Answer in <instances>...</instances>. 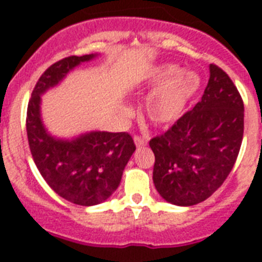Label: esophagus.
I'll return each instance as SVG.
<instances>
[{
	"mask_svg": "<svg viewBox=\"0 0 262 262\" xmlns=\"http://www.w3.org/2000/svg\"><path fill=\"white\" fill-rule=\"evenodd\" d=\"M134 143H135V145L138 148L145 147V145L148 144V139L142 138V136H135V138H134Z\"/></svg>",
	"mask_w": 262,
	"mask_h": 262,
	"instance_id": "34e87169",
	"label": "esophagus"
}]
</instances>
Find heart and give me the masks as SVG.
<instances>
[{
    "instance_id": "obj_1",
    "label": "heart",
    "mask_w": 262,
    "mask_h": 262,
    "mask_svg": "<svg viewBox=\"0 0 262 262\" xmlns=\"http://www.w3.org/2000/svg\"><path fill=\"white\" fill-rule=\"evenodd\" d=\"M200 84L194 72H180L174 64L154 67L145 80V88L152 89L145 98L148 118L159 126L174 123L182 117ZM126 111L129 113V108L126 107Z\"/></svg>"
}]
</instances>
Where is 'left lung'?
Instances as JSON below:
<instances>
[{"label": "left lung", "mask_w": 262, "mask_h": 262, "mask_svg": "<svg viewBox=\"0 0 262 262\" xmlns=\"http://www.w3.org/2000/svg\"><path fill=\"white\" fill-rule=\"evenodd\" d=\"M202 99L164 135L149 142L154 184L166 202L193 206L207 200L232 170L244 133V105L232 80L210 64Z\"/></svg>", "instance_id": "left-lung-1"}]
</instances>
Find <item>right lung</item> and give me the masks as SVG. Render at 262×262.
<instances>
[{"instance_id": "right-lung-1", "label": "right lung", "mask_w": 262, "mask_h": 262, "mask_svg": "<svg viewBox=\"0 0 262 262\" xmlns=\"http://www.w3.org/2000/svg\"><path fill=\"white\" fill-rule=\"evenodd\" d=\"M98 56L99 53L69 56L52 64L36 82L27 107V138L36 168L55 193L80 206L99 205L113 195L135 144L127 133L88 131L72 138L52 135L41 118V96L61 84L76 67Z\"/></svg>"}]
</instances>
